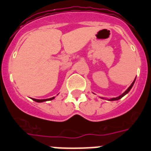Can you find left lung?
<instances>
[{"instance_id":"1","label":"left lung","mask_w":151,"mask_h":151,"mask_svg":"<svg viewBox=\"0 0 151 151\" xmlns=\"http://www.w3.org/2000/svg\"><path fill=\"white\" fill-rule=\"evenodd\" d=\"M134 81H135V79H134V81H133V82H132V85H131V86H130L129 87H128V88H127V90L125 91V92H124V93L121 94L120 96H117V97H115V98L109 99V101H117V100H119V99H121L122 97H123V96H125V95H126L127 93H128V92H129V91L131 90V89H132V86H133V85H134Z\"/></svg>"}]
</instances>
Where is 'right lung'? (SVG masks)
Segmentation results:
<instances>
[{"label":"right lung","instance_id":"right-lung-1","mask_svg":"<svg viewBox=\"0 0 151 151\" xmlns=\"http://www.w3.org/2000/svg\"><path fill=\"white\" fill-rule=\"evenodd\" d=\"M53 99H55V96H54V97H51V98H49V99H43V100H38V99H32V100L35 101V102H39V103H40V102H43V101H51V100H53Z\"/></svg>","mask_w":151,"mask_h":151}]
</instances>
